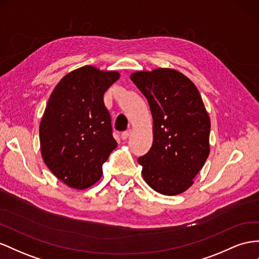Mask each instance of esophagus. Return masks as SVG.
<instances>
[{"instance_id": "1", "label": "esophagus", "mask_w": 259, "mask_h": 259, "mask_svg": "<svg viewBox=\"0 0 259 259\" xmlns=\"http://www.w3.org/2000/svg\"><path fill=\"white\" fill-rule=\"evenodd\" d=\"M130 135H131V130H126L122 133L121 137H122V139H127L130 137Z\"/></svg>"}]
</instances>
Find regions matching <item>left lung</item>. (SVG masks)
Listing matches in <instances>:
<instances>
[{
  "label": "left lung",
  "instance_id": "8db88e82",
  "mask_svg": "<svg viewBox=\"0 0 259 259\" xmlns=\"http://www.w3.org/2000/svg\"><path fill=\"white\" fill-rule=\"evenodd\" d=\"M131 79L146 97L153 120L152 146L138 158L143 178L160 194L183 193L209 155L210 118L198 89L170 68L137 72Z\"/></svg>",
  "mask_w": 259,
  "mask_h": 259
}]
</instances>
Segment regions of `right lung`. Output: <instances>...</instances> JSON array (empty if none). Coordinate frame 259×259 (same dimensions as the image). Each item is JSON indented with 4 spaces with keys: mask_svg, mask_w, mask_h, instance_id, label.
Listing matches in <instances>:
<instances>
[{
    "mask_svg": "<svg viewBox=\"0 0 259 259\" xmlns=\"http://www.w3.org/2000/svg\"><path fill=\"white\" fill-rule=\"evenodd\" d=\"M120 74L83 66L55 86L40 123L44 161L68 186L83 190L102 176V164L115 149L103 95Z\"/></svg>",
    "mask_w": 259,
    "mask_h": 259,
    "instance_id": "add662e5",
    "label": "right lung"
}]
</instances>
